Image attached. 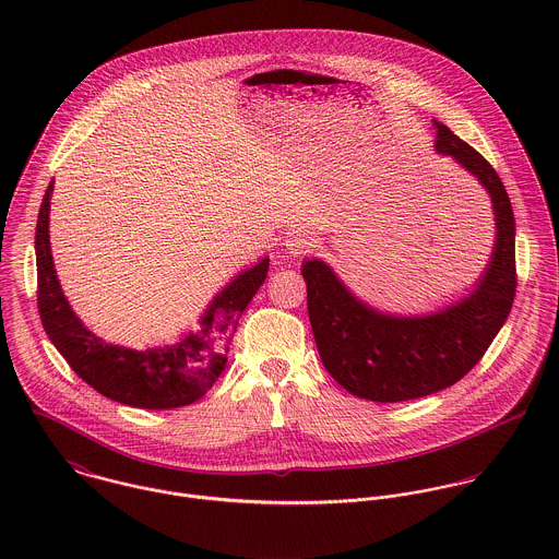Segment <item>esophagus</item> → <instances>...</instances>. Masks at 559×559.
Masks as SVG:
<instances>
[{"instance_id":"34e87169","label":"esophagus","mask_w":559,"mask_h":559,"mask_svg":"<svg viewBox=\"0 0 559 559\" xmlns=\"http://www.w3.org/2000/svg\"><path fill=\"white\" fill-rule=\"evenodd\" d=\"M314 242H317V240L312 239L308 233H301V230H293V233H288V235L284 237V245L288 247V251H290L293 255H301V253L310 251V249L314 247Z\"/></svg>"}]
</instances>
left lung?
<instances>
[{
  "label": "left lung",
  "instance_id": "left-lung-1",
  "mask_svg": "<svg viewBox=\"0 0 559 559\" xmlns=\"http://www.w3.org/2000/svg\"><path fill=\"white\" fill-rule=\"evenodd\" d=\"M435 129L437 155L474 176L492 204V253L469 295L430 314L402 317L355 297L319 258L301 264L322 366L357 399H424L459 383L481 359L514 301V213L506 187L478 151L437 120Z\"/></svg>",
  "mask_w": 559,
  "mask_h": 559
}]
</instances>
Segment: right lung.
Wrapping results in <instances>:
<instances>
[{
	"label": "right lung",
	"instance_id": "add662e5",
	"mask_svg": "<svg viewBox=\"0 0 559 559\" xmlns=\"http://www.w3.org/2000/svg\"><path fill=\"white\" fill-rule=\"evenodd\" d=\"M51 193L53 180L45 191L36 224V269L38 312L53 346L90 388L120 404L176 408L202 399L226 370L240 314L266 280L269 258L245 269L213 297L198 331L146 350L109 344L81 322L60 286L49 242Z\"/></svg>",
	"mask_w": 559,
	"mask_h": 559
}]
</instances>
